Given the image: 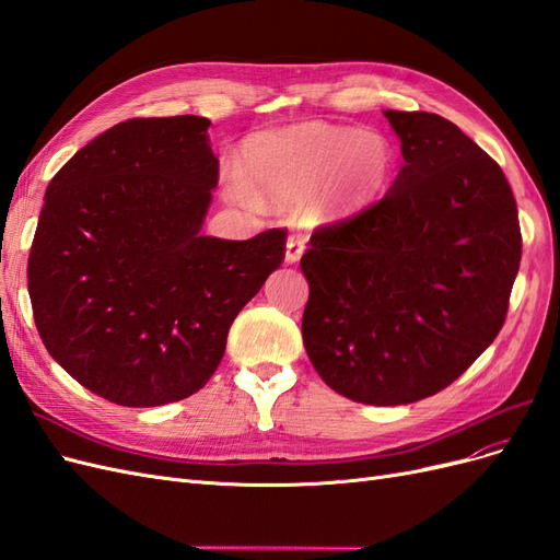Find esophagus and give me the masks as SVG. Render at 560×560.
Masks as SVG:
<instances>
[{"mask_svg":"<svg viewBox=\"0 0 560 560\" xmlns=\"http://www.w3.org/2000/svg\"><path fill=\"white\" fill-rule=\"evenodd\" d=\"M303 249H306V243L301 238H290L284 245V264H296L303 257Z\"/></svg>","mask_w":560,"mask_h":560,"instance_id":"1","label":"esophagus"}]
</instances>
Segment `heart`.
I'll use <instances>...</instances> for the list:
<instances>
[{"label":"heart","instance_id":"obj_1","mask_svg":"<svg viewBox=\"0 0 560 560\" xmlns=\"http://www.w3.org/2000/svg\"><path fill=\"white\" fill-rule=\"evenodd\" d=\"M395 147L378 132L350 126L299 124L245 140L241 176L229 179L231 198L252 194L296 206L308 224L343 222L374 206L395 175Z\"/></svg>","mask_w":560,"mask_h":560}]
</instances>
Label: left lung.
Segmentation results:
<instances>
[{"mask_svg": "<svg viewBox=\"0 0 560 560\" xmlns=\"http://www.w3.org/2000/svg\"><path fill=\"white\" fill-rule=\"evenodd\" d=\"M383 114L404 165L376 206L313 233L301 331L338 395L397 406L436 395L495 341L521 229L510 182L460 128L428 112Z\"/></svg>", "mask_w": 560, "mask_h": 560, "instance_id": "1", "label": "left lung"}]
</instances>
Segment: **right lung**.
<instances>
[{
    "mask_svg": "<svg viewBox=\"0 0 560 560\" xmlns=\"http://www.w3.org/2000/svg\"><path fill=\"white\" fill-rule=\"evenodd\" d=\"M210 118H130L50 179L27 261L42 341L67 374L121 406L191 397L235 315L282 264L284 231L202 235L219 161Z\"/></svg>",
    "mask_w": 560,
    "mask_h": 560,
    "instance_id": "obj_1",
    "label": "right lung"
}]
</instances>
